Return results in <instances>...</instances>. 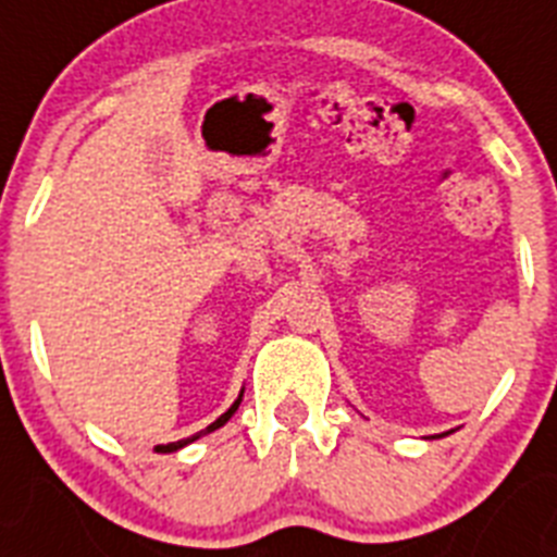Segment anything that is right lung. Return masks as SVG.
I'll list each match as a JSON object with an SVG mask.
<instances>
[{
  "label": "right lung",
  "instance_id": "right-lung-1",
  "mask_svg": "<svg viewBox=\"0 0 557 557\" xmlns=\"http://www.w3.org/2000/svg\"><path fill=\"white\" fill-rule=\"evenodd\" d=\"M239 401H243V396L236 398L234 405H231V407H228V412H223V416H220V418H218V421H214V424H209V426H206V432H214V430H218V426H223V424H225V421H228V418H231V416H234V412H236V407H239ZM195 437H198V435H191V437H186V441H178V444H164V446H156V451H178V449H181V446L191 444V441H195Z\"/></svg>",
  "mask_w": 557,
  "mask_h": 557
}]
</instances>
